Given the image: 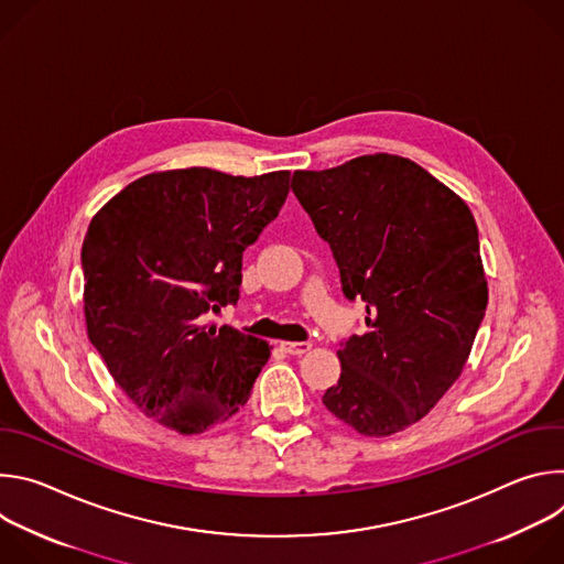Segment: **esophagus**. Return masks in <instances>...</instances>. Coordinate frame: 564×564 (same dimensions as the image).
<instances>
[{
  "instance_id": "esophagus-1",
  "label": "esophagus",
  "mask_w": 564,
  "mask_h": 564,
  "mask_svg": "<svg viewBox=\"0 0 564 564\" xmlns=\"http://www.w3.org/2000/svg\"><path fill=\"white\" fill-rule=\"evenodd\" d=\"M281 348L292 355V357H299V355H305L310 350V344L307 341H283Z\"/></svg>"
}]
</instances>
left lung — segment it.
Masks as SVG:
<instances>
[{
	"label": "left lung",
	"mask_w": 564,
	"mask_h": 564,
	"mask_svg": "<svg viewBox=\"0 0 564 564\" xmlns=\"http://www.w3.org/2000/svg\"><path fill=\"white\" fill-rule=\"evenodd\" d=\"M292 192L326 240L366 333L341 341L326 409L361 435L422 420L459 377L489 290L466 203L409 158L375 153L294 172Z\"/></svg>",
	"instance_id": "8db88e82"
}]
</instances>
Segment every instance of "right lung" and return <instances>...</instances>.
<instances>
[{"mask_svg": "<svg viewBox=\"0 0 564 564\" xmlns=\"http://www.w3.org/2000/svg\"><path fill=\"white\" fill-rule=\"evenodd\" d=\"M288 192L290 172L174 170L133 181L91 220L83 246L89 339L144 415L192 435L248 401L270 348L218 328L212 314L236 305L243 252Z\"/></svg>", "mask_w": 564, "mask_h": 564, "instance_id": "right-lung-1", "label": "right lung"}]
</instances>
